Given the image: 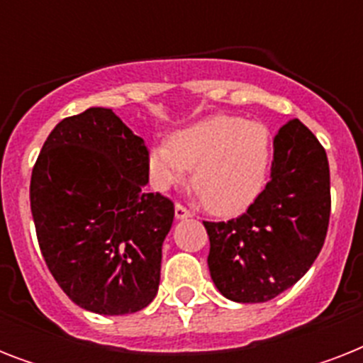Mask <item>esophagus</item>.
Instances as JSON below:
<instances>
[{"label": "esophagus", "instance_id": "esophagus-1", "mask_svg": "<svg viewBox=\"0 0 363 363\" xmlns=\"http://www.w3.org/2000/svg\"><path fill=\"white\" fill-rule=\"evenodd\" d=\"M192 216V213L186 209V207H182V205L177 203L175 205V218L177 220H184V218H190Z\"/></svg>", "mask_w": 363, "mask_h": 363}]
</instances>
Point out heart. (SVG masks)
Returning a JSON list of instances; mask_svg holds the SVG:
<instances>
[{"instance_id": "b5f03b06", "label": "heart", "mask_w": 363, "mask_h": 363, "mask_svg": "<svg viewBox=\"0 0 363 363\" xmlns=\"http://www.w3.org/2000/svg\"><path fill=\"white\" fill-rule=\"evenodd\" d=\"M273 164V135L262 122L235 115H211L148 147L147 167L158 190L192 184L207 209L238 215L264 192Z\"/></svg>"}]
</instances>
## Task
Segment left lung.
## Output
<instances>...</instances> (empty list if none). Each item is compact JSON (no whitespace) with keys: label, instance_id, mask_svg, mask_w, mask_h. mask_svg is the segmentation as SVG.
<instances>
[{"label":"left lung","instance_id":"1","mask_svg":"<svg viewBox=\"0 0 363 363\" xmlns=\"http://www.w3.org/2000/svg\"><path fill=\"white\" fill-rule=\"evenodd\" d=\"M330 207L326 150L307 125L290 121L273 141L259 198L239 218L203 222L218 292L235 303H264L294 286L320 254Z\"/></svg>","mask_w":363,"mask_h":363}]
</instances>
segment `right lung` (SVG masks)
Masks as SVG:
<instances>
[{"mask_svg":"<svg viewBox=\"0 0 363 363\" xmlns=\"http://www.w3.org/2000/svg\"><path fill=\"white\" fill-rule=\"evenodd\" d=\"M147 147L105 107L60 122L31 171L30 203L48 269L82 309L130 315L158 294L175 209L145 190Z\"/></svg>","mask_w":363,"mask_h":363,"instance_id":"right-lung-1","label":"right lung"}]
</instances>
